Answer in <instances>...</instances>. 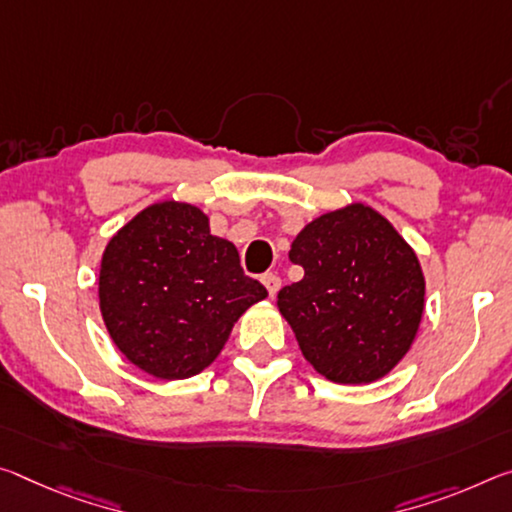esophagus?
Returning a JSON list of instances; mask_svg holds the SVG:
<instances>
[{"instance_id": "esophagus-1", "label": "esophagus", "mask_w": 512, "mask_h": 512, "mask_svg": "<svg viewBox=\"0 0 512 512\" xmlns=\"http://www.w3.org/2000/svg\"><path fill=\"white\" fill-rule=\"evenodd\" d=\"M262 282H264V287H266V291H269L271 298H273L275 294H278L280 285H282V280H280L275 273H264V275H262Z\"/></svg>"}]
</instances>
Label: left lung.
<instances>
[{
  "mask_svg": "<svg viewBox=\"0 0 512 512\" xmlns=\"http://www.w3.org/2000/svg\"><path fill=\"white\" fill-rule=\"evenodd\" d=\"M289 259L300 282L278 307L312 367L332 383H373L415 342L424 314L419 259L387 218L364 205L323 214L303 227Z\"/></svg>",
  "mask_w": 512,
  "mask_h": 512,
  "instance_id": "1",
  "label": "left lung"
}]
</instances>
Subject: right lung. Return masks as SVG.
<instances>
[{"instance_id":"obj_1","label":"right lung","mask_w":512,"mask_h":512,"mask_svg":"<svg viewBox=\"0 0 512 512\" xmlns=\"http://www.w3.org/2000/svg\"><path fill=\"white\" fill-rule=\"evenodd\" d=\"M266 298L234 243L186 202H157L104 248L100 310L113 344L161 380L191 378L221 353L239 316Z\"/></svg>"}]
</instances>
